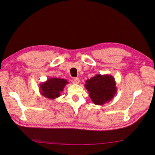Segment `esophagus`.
<instances>
[{"instance_id":"1","label":"esophagus","mask_w":155,"mask_h":155,"mask_svg":"<svg viewBox=\"0 0 155 155\" xmlns=\"http://www.w3.org/2000/svg\"><path fill=\"white\" fill-rule=\"evenodd\" d=\"M79 82H80V80H79V79L78 78H74V83H76V84H79Z\"/></svg>"}]
</instances>
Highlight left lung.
<instances>
[{"label": "left lung", "instance_id": "1", "mask_svg": "<svg viewBox=\"0 0 155 155\" xmlns=\"http://www.w3.org/2000/svg\"><path fill=\"white\" fill-rule=\"evenodd\" d=\"M85 87L95 105H102L109 102L117 92L114 78L109 74H96L87 79Z\"/></svg>", "mask_w": 155, "mask_h": 155}]
</instances>
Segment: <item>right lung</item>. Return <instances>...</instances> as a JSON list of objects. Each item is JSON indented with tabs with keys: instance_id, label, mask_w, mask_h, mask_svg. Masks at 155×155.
Instances as JSON below:
<instances>
[{
	"instance_id": "right-lung-1",
	"label": "right lung",
	"mask_w": 155,
	"mask_h": 155,
	"mask_svg": "<svg viewBox=\"0 0 155 155\" xmlns=\"http://www.w3.org/2000/svg\"><path fill=\"white\" fill-rule=\"evenodd\" d=\"M68 84L65 79L50 78L39 85V92L43 97L49 100H55L61 96L63 89Z\"/></svg>"
}]
</instances>
